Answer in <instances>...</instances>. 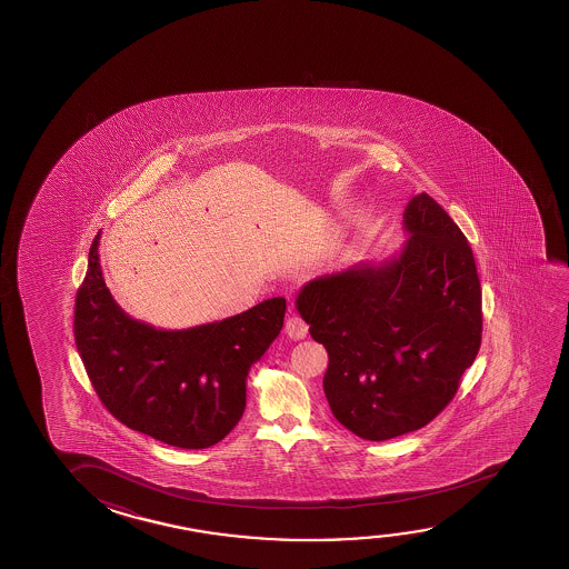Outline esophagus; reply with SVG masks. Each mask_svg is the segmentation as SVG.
<instances>
[{"instance_id":"34e87169","label":"esophagus","mask_w":569,"mask_h":569,"mask_svg":"<svg viewBox=\"0 0 569 569\" xmlns=\"http://www.w3.org/2000/svg\"><path fill=\"white\" fill-rule=\"evenodd\" d=\"M284 331L290 340H305L306 333H308V323L300 316L292 315L284 323Z\"/></svg>"}]
</instances>
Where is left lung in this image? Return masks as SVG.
<instances>
[{
    "mask_svg": "<svg viewBox=\"0 0 569 569\" xmlns=\"http://www.w3.org/2000/svg\"><path fill=\"white\" fill-rule=\"evenodd\" d=\"M402 218L399 254L316 277L297 297L298 315L330 357L331 412L363 440L432 422L481 348V282L466 236L426 192Z\"/></svg>",
    "mask_w": 569,
    "mask_h": 569,
    "instance_id": "obj_1",
    "label": "left lung"
}]
</instances>
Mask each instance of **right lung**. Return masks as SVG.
I'll return each instance as SVG.
<instances>
[{
    "mask_svg": "<svg viewBox=\"0 0 569 569\" xmlns=\"http://www.w3.org/2000/svg\"><path fill=\"white\" fill-rule=\"evenodd\" d=\"M100 231L74 305V341L103 407L131 430L182 450L223 440L246 410L249 369L279 336L287 300L221 322L157 330L126 315L106 287Z\"/></svg>",
    "mask_w": 569,
    "mask_h": 569,
    "instance_id": "1",
    "label": "right lung"
}]
</instances>
